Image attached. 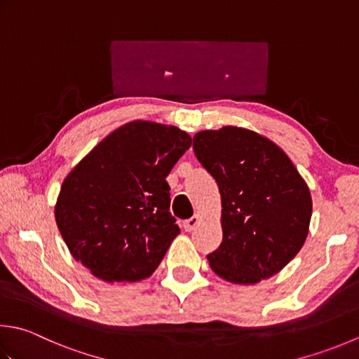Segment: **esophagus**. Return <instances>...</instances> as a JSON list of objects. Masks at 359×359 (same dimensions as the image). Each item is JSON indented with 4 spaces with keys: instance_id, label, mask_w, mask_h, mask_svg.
<instances>
[{
    "instance_id": "esophagus-1",
    "label": "esophagus",
    "mask_w": 359,
    "mask_h": 359,
    "mask_svg": "<svg viewBox=\"0 0 359 359\" xmlns=\"http://www.w3.org/2000/svg\"><path fill=\"white\" fill-rule=\"evenodd\" d=\"M199 224H201V217L198 215H194L193 217H189V219H187L184 222V229H185V231H191L198 227Z\"/></svg>"
}]
</instances>
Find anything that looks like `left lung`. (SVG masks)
I'll return each instance as SVG.
<instances>
[{"label":"left lung","instance_id":"1","mask_svg":"<svg viewBox=\"0 0 359 359\" xmlns=\"http://www.w3.org/2000/svg\"><path fill=\"white\" fill-rule=\"evenodd\" d=\"M193 149L221 193L222 243L207 255L212 269L241 285L276 276L310 227L311 194L296 166L271 140L233 126L198 132Z\"/></svg>","mask_w":359,"mask_h":359}]
</instances>
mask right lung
<instances>
[{
  "label": "right lung",
  "mask_w": 359,
  "mask_h": 359,
  "mask_svg": "<svg viewBox=\"0 0 359 359\" xmlns=\"http://www.w3.org/2000/svg\"><path fill=\"white\" fill-rule=\"evenodd\" d=\"M191 146L174 126L132 121L63 180L55 222L72 255L105 282L149 277L180 233L166 177Z\"/></svg>",
  "instance_id": "obj_1"
}]
</instances>
